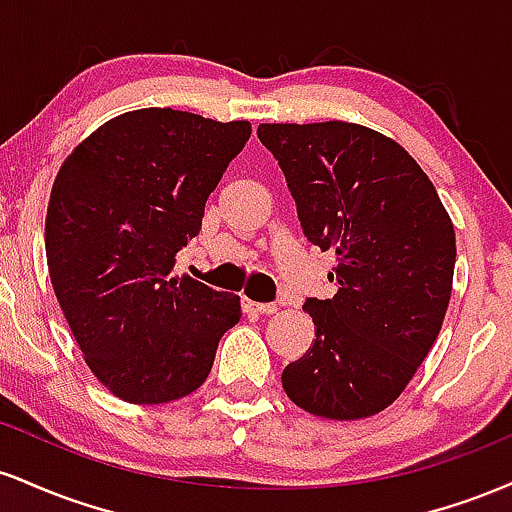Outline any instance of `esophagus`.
I'll list each match as a JSON object with an SVG mask.
<instances>
[{"label": "esophagus", "instance_id": "esophagus-1", "mask_svg": "<svg viewBox=\"0 0 512 512\" xmlns=\"http://www.w3.org/2000/svg\"><path fill=\"white\" fill-rule=\"evenodd\" d=\"M243 308H245V313H250V315H272V313H276V303H257V301H250V298H245Z\"/></svg>", "mask_w": 512, "mask_h": 512}]
</instances>
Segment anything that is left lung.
Masks as SVG:
<instances>
[{
	"mask_svg": "<svg viewBox=\"0 0 512 512\" xmlns=\"http://www.w3.org/2000/svg\"><path fill=\"white\" fill-rule=\"evenodd\" d=\"M310 243L337 255V293L308 298L315 342L281 373L322 419L378 414L402 395L443 327L455 228L436 187L397 142L354 122L260 125Z\"/></svg>",
	"mask_w": 512,
	"mask_h": 512,
	"instance_id": "obj_1",
	"label": "left lung"
}]
</instances>
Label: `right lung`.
I'll list each match as a JSON object with an SVG mask.
<instances>
[{"instance_id": "add662e5", "label": "right lung", "mask_w": 512, "mask_h": 512, "mask_svg": "<svg viewBox=\"0 0 512 512\" xmlns=\"http://www.w3.org/2000/svg\"><path fill=\"white\" fill-rule=\"evenodd\" d=\"M250 132L245 120L132 110L57 173L45 219L52 289L88 368L129 404L195 392L240 320L238 296L170 272Z\"/></svg>"}]
</instances>
